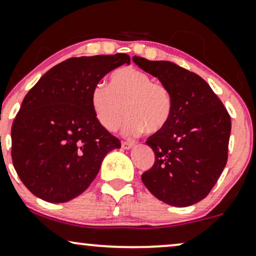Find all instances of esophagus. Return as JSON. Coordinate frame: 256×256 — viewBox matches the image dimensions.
<instances>
[{"label":"esophagus","instance_id":"esophagus-1","mask_svg":"<svg viewBox=\"0 0 256 256\" xmlns=\"http://www.w3.org/2000/svg\"><path fill=\"white\" fill-rule=\"evenodd\" d=\"M134 143L132 142H122V148H124V150H128V148H131L132 146H134Z\"/></svg>","mask_w":256,"mask_h":256}]
</instances>
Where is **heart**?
<instances>
[{
    "label": "heart",
    "instance_id": "obj_1",
    "mask_svg": "<svg viewBox=\"0 0 256 256\" xmlns=\"http://www.w3.org/2000/svg\"><path fill=\"white\" fill-rule=\"evenodd\" d=\"M90 106L105 130H117L126 112V136L140 134L145 130L154 134L169 124L172 96L166 86L154 82L143 70L122 67L110 76L108 86H94L90 93Z\"/></svg>",
    "mask_w": 256,
    "mask_h": 256
}]
</instances>
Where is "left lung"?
Here are the masks:
<instances>
[{
  "mask_svg": "<svg viewBox=\"0 0 256 256\" xmlns=\"http://www.w3.org/2000/svg\"><path fill=\"white\" fill-rule=\"evenodd\" d=\"M132 60L158 78L172 96L169 124L146 140L154 152V164L142 180L166 204H195L206 197L227 164L230 116L197 74L170 61Z\"/></svg>",
  "mask_w": 256,
  "mask_h": 256,
  "instance_id": "obj_1",
  "label": "left lung"
}]
</instances>
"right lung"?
<instances>
[{"instance_id":"1","label":"right lung","mask_w":256,"mask_h":256,"mask_svg":"<svg viewBox=\"0 0 256 256\" xmlns=\"http://www.w3.org/2000/svg\"><path fill=\"white\" fill-rule=\"evenodd\" d=\"M128 54L70 58L40 78L24 96L12 126V160L22 183L38 198L64 203L93 182L120 140L105 130L90 93Z\"/></svg>"}]
</instances>
